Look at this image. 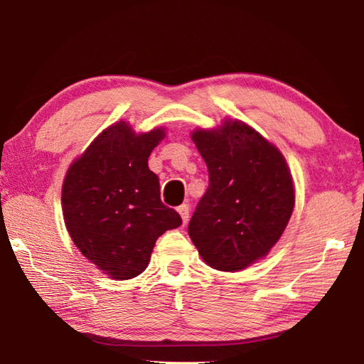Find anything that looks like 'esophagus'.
<instances>
[{"label":"esophagus","instance_id":"34e87169","mask_svg":"<svg viewBox=\"0 0 364 364\" xmlns=\"http://www.w3.org/2000/svg\"><path fill=\"white\" fill-rule=\"evenodd\" d=\"M178 212H180V215H181L183 223H188V220H189V205L188 204L180 205V207H178Z\"/></svg>","mask_w":364,"mask_h":364}]
</instances>
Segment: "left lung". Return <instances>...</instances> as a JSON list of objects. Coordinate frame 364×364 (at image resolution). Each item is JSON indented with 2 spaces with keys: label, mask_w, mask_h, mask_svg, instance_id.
I'll return each mask as SVG.
<instances>
[{
  "label": "left lung",
  "mask_w": 364,
  "mask_h": 364,
  "mask_svg": "<svg viewBox=\"0 0 364 364\" xmlns=\"http://www.w3.org/2000/svg\"><path fill=\"white\" fill-rule=\"evenodd\" d=\"M208 188L188 232L205 263L239 271L278 242L294 210L292 176L282 154L239 120L193 133Z\"/></svg>",
  "instance_id": "obj_1"
}]
</instances>
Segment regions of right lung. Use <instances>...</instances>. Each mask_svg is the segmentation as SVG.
<instances>
[{
	"label": "right lung",
	"mask_w": 364,
	"mask_h": 364,
	"mask_svg": "<svg viewBox=\"0 0 364 364\" xmlns=\"http://www.w3.org/2000/svg\"><path fill=\"white\" fill-rule=\"evenodd\" d=\"M162 128L134 134L119 122L97 136L67 171L63 212L72 241L114 279L146 269L157 239L181 225L160 200L159 178L147 167Z\"/></svg>",
	"instance_id": "obj_1"
}]
</instances>
